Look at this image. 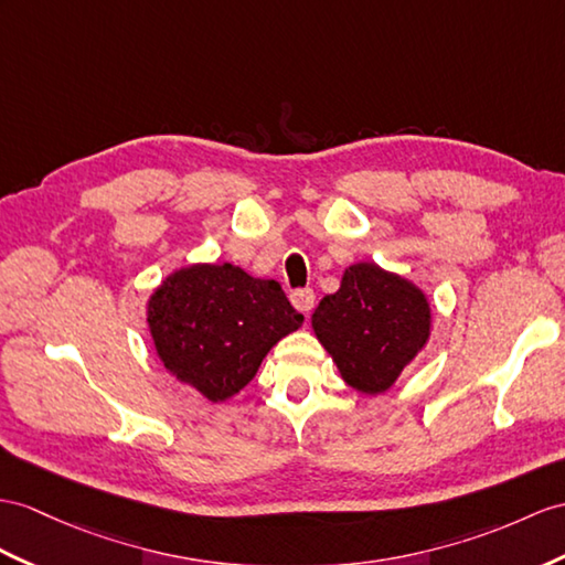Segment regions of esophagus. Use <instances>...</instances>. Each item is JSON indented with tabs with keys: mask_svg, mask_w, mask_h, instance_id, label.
<instances>
[{
	"mask_svg": "<svg viewBox=\"0 0 565 565\" xmlns=\"http://www.w3.org/2000/svg\"><path fill=\"white\" fill-rule=\"evenodd\" d=\"M290 299H292L295 309H297V311H301L305 316H309V313H311V309H313V301H316L313 290H309V287H305V290H295V292L290 295Z\"/></svg>",
	"mask_w": 565,
	"mask_h": 565,
	"instance_id": "esophagus-1",
	"label": "esophagus"
}]
</instances>
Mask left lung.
Wrapping results in <instances>:
<instances>
[{"instance_id": "obj_1", "label": "left lung", "mask_w": 565, "mask_h": 565, "mask_svg": "<svg viewBox=\"0 0 565 565\" xmlns=\"http://www.w3.org/2000/svg\"><path fill=\"white\" fill-rule=\"evenodd\" d=\"M313 333L354 391H388L431 333L429 299L415 282L354 264L311 316Z\"/></svg>"}]
</instances>
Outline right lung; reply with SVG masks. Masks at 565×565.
<instances>
[{
  "label": "right lung",
  "mask_w": 565,
  "mask_h": 565,
  "mask_svg": "<svg viewBox=\"0 0 565 565\" xmlns=\"http://www.w3.org/2000/svg\"><path fill=\"white\" fill-rule=\"evenodd\" d=\"M301 321L278 282L232 264L179 268L148 299L160 362L211 403L239 393L275 342Z\"/></svg>",
  "instance_id": "obj_1"
}]
</instances>
